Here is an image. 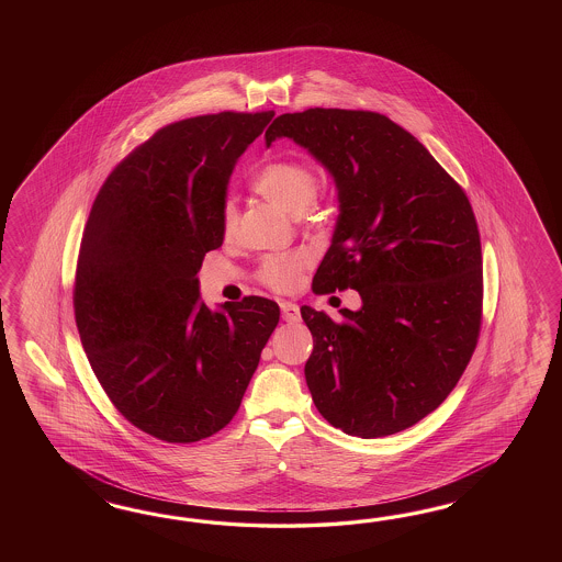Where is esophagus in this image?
Listing matches in <instances>:
<instances>
[{"label": "esophagus", "mask_w": 562, "mask_h": 562, "mask_svg": "<svg viewBox=\"0 0 562 562\" xmlns=\"http://www.w3.org/2000/svg\"><path fill=\"white\" fill-rule=\"evenodd\" d=\"M280 308H282V319L284 322H289V324L301 322V308H299V305L284 301V303H280Z\"/></svg>", "instance_id": "34e87169"}]
</instances>
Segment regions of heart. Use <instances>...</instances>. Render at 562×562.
I'll list each match as a JSON object with an SVG mask.
<instances>
[{"instance_id":"obj_1","label":"heart","mask_w":562,"mask_h":562,"mask_svg":"<svg viewBox=\"0 0 562 562\" xmlns=\"http://www.w3.org/2000/svg\"><path fill=\"white\" fill-rule=\"evenodd\" d=\"M254 191L270 204L282 207L292 216H301L319 191V179L305 162L280 158L268 162L254 179ZM238 212L233 200L222 205V231L233 235L237 231ZM308 266L305 251L270 254L263 257L257 270V280L273 292H290L301 282V276Z\"/></svg>"}]
</instances>
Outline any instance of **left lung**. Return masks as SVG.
<instances>
[{"label":"left lung","mask_w":562,"mask_h":562,"mask_svg":"<svg viewBox=\"0 0 562 562\" xmlns=\"http://www.w3.org/2000/svg\"><path fill=\"white\" fill-rule=\"evenodd\" d=\"M290 137L334 175L340 216L315 294L358 290L340 322L301 306L313 334L305 376L325 420L362 439L423 420L453 392L482 325V247L460 183L395 121L374 111L284 113Z\"/></svg>","instance_id":"left-lung-1"}]
</instances>
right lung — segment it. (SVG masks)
Wrapping results in <instances>:
<instances>
[{"instance_id": "add662e5", "label": "right lung", "mask_w": 562, "mask_h": 562, "mask_svg": "<svg viewBox=\"0 0 562 562\" xmlns=\"http://www.w3.org/2000/svg\"><path fill=\"white\" fill-rule=\"evenodd\" d=\"M272 117L169 123L111 170L90 207L74 280L80 340L111 404L158 441H202L228 425L280 319L263 296L212 313L198 286L224 240L228 177Z\"/></svg>"}]
</instances>
